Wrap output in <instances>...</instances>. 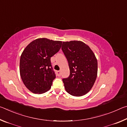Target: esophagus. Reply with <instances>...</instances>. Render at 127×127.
<instances>
[{
  "mask_svg": "<svg viewBox=\"0 0 127 127\" xmlns=\"http://www.w3.org/2000/svg\"><path fill=\"white\" fill-rule=\"evenodd\" d=\"M57 75L58 76H61V71H57Z\"/></svg>",
  "mask_w": 127,
  "mask_h": 127,
  "instance_id": "1",
  "label": "esophagus"
}]
</instances>
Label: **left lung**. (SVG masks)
<instances>
[{"instance_id": "obj_1", "label": "left lung", "mask_w": 127, "mask_h": 127, "mask_svg": "<svg viewBox=\"0 0 127 127\" xmlns=\"http://www.w3.org/2000/svg\"><path fill=\"white\" fill-rule=\"evenodd\" d=\"M62 49L70 69L69 76L63 79L66 91L74 96L84 95L97 77V59L90 47L81 41L63 42Z\"/></svg>"}]
</instances>
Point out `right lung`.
Segmentation results:
<instances>
[{"instance_id": "1", "label": "right lung", "mask_w": 127, "mask_h": 127, "mask_svg": "<svg viewBox=\"0 0 127 127\" xmlns=\"http://www.w3.org/2000/svg\"><path fill=\"white\" fill-rule=\"evenodd\" d=\"M62 42L40 38L30 42L23 51L20 63L23 83L34 94H43L50 89L55 78L50 58L58 52Z\"/></svg>"}]
</instances>
